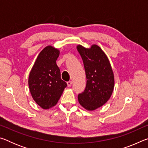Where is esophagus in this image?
<instances>
[{
  "mask_svg": "<svg viewBox=\"0 0 148 148\" xmlns=\"http://www.w3.org/2000/svg\"><path fill=\"white\" fill-rule=\"evenodd\" d=\"M72 84V82L71 81H69L67 82V86H68V87H71V85Z\"/></svg>",
  "mask_w": 148,
  "mask_h": 148,
  "instance_id": "obj_1",
  "label": "esophagus"
}]
</instances>
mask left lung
Here are the masks:
<instances>
[{
	"mask_svg": "<svg viewBox=\"0 0 148 148\" xmlns=\"http://www.w3.org/2000/svg\"><path fill=\"white\" fill-rule=\"evenodd\" d=\"M86 71V89L78 94L79 104L88 110H94L108 101L113 92L114 77L111 65L101 47L92 45L87 49L77 46Z\"/></svg>",
	"mask_w": 148,
	"mask_h": 148,
	"instance_id": "left-lung-1",
	"label": "left lung"
}]
</instances>
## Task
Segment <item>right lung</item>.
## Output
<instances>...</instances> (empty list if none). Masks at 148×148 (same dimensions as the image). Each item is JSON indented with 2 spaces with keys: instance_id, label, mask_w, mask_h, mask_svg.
Instances as JSON below:
<instances>
[{
  "instance_id": "obj_1",
  "label": "right lung",
  "mask_w": 148,
  "mask_h": 148,
  "mask_svg": "<svg viewBox=\"0 0 148 148\" xmlns=\"http://www.w3.org/2000/svg\"><path fill=\"white\" fill-rule=\"evenodd\" d=\"M59 51L48 46L39 53L29 77L32 98L40 106L49 109L54 106L67 84L61 78L56 61Z\"/></svg>"
}]
</instances>
